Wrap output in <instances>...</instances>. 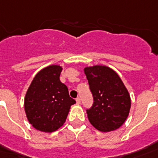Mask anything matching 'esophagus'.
<instances>
[{
    "instance_id": "esophagus-1",
    "label": "esophagus",
    "mask_w": 158,
    "mask_h": 158,
    "mask_svg": "<svg viewBox=\"0 0 158 158\" xmlns=\"http://www.w3.org/2000/svg\"><path fill=\"white\" fill-rule=\"evenodd\" d=\"M76 101H77V104H78V105H80V104H81V99H80V97H77V98L76 99Z\"/></svg>"
}]
</instances>
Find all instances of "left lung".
Instances as JSON below:
<instances>
[{
	"label": "left lung",
	"instance_id": "8db88e82",
	"mask_svg": "<svg viewBox=\"0 0 158 158\" xmlns=\"http://www.w3.org/2000/svg\"><path fill=\"white\" fill-rule=\"evenodd\" d=\"M93 96V105L86 110L87 117L101 132L118 129L129 115L131 100L118 75L106 66L84 69Z\"/></svg>",
	"mask_w": 158,
	"mask_h": 158
}]
</instances>
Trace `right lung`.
Wrapping results in <instances>:
<instances>
[{"instance_id": "add662e5", "label": "right lung", "mask_w": 158, "mask_h": 158, "mask_svg": "<svg viewBox=\"0 0 158 158\" xmlns=\"http://www.w3.org/2000/svg\"><path fill=\"white\" fill-rule=\"evenodd\" d=\"M62 68L52 65L36 74L27 90L24 110L34 128L42 132H53L63 125L72 105L65 84L60 81Z\"/></svg>"}]
</instances>
